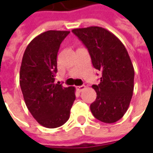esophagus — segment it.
I'll return each instance as SVG.
<instances>
[{
	"label": "esophagus",
	"instance_id": "34e87169",
	"mask_svg": "<svg viewBox=\"0 0 153 153\" xmlns=\"http://www.w3.org/2000/svg\"><path fill=\"white\" fill-rule=\"evenodd\" d=\"M85 88H86V86H85V85H81V86H78V87H77V90H78L79 92H82L83 90L85 89Z\"/></svg>",
	"mask_w": 153,
	"mask_h": 153
}]
</instances>
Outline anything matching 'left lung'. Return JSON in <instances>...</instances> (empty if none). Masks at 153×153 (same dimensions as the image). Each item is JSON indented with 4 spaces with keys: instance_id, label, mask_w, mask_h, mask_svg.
<instances>
[{
    "instance_id": "left-lung-1",
    "label": "left lung",
    "mask_w": 153,
    "mask_h": 153,
    "mask_svg": "<svg viewBox=\"0 0 153 153\" xmlns=\"http://www.w3.org/2000/svg\"><path fill=\"white\" fill-rule=\"evenodd\" d=\"M72 32L88 48L93 67L102 71L100 83L92 86L97 98L91 111L100 121H118L127 111L134 91V70L128 51L116 36L102 27Z\"/></svg>"
}]
</instances>
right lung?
I'll return each instance as SVG.
<instances>
[{
	"mask_svg": "<svg viewBox=\"0 0 153 153\" xmlns=\"http://www.w3.org/2000/svg\"><path fill=\"white\" fill-rule=\"evenodd\" d=\"M70 31L49 30L34 38L25 49L19 84L25 104L33 118L46 128L63 125L75 100V88L55 83L57 53Z\"/></svg>",
	"mask_w": 153,
	"mask_h": 153,
	"instance_id": "right-lung-1",
	"label": "right lung"
}]
</instances>
